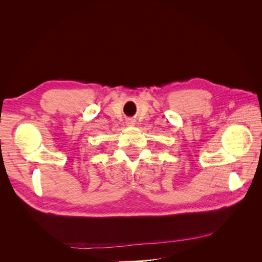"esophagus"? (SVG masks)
<instances>
[{
	"instance_id": "esophagus-1",
	"label": "esophagus",
	"mask_w": 262,
	"mask_h": 262,
	"mask_svg": "<svg viewBox=\"0 0 262 262\" xmlns=\"http://www.w3.org/2000/svg\"><path fill=\"white\" fill-rule=\"evenodd\" d=\"M125 123H126V125H129V126H132V125H134V124H136V120H133V119H126V121H125Z\"/></svg>"
}]
</instances>
